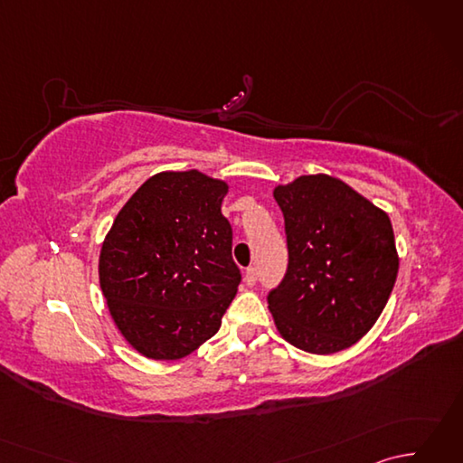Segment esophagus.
Returning <instances> with one entry per match:
<instances>
[{
	"label": "esophagus",
	"instance_id": "1",
	"mask_svg": "<svg viewBox=\"0 0 463 463\" xmlns=\"http://www.w3.org/2000/svg\"><path fill=\"white\" fill-rule=\"evenodd\" d=\"M257 279H259V272L254 267L247 269V272H244V282H247L249 287H254V284H257Z\"/></svg>",
	"mask_w": 463,
	"mask_h": 463
}]
</instances>
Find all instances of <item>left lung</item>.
<instances>
[{
    "label": "left lung",
    "mask_w": 463,
    "mask_h": 463,
    "mask_svg": "<svg viewBox=\"0 0 463 463\" xmlns=\"http://www.w3.org/2000/svg\"><path fill=\"white\" fill-rule=\"evenodd\" d=\"M274 199L288 242L287 274L269 294L277 330L304 352L346 350L376 324L394 288L390 216L330 175L279 184Z\"/></svg>",
    "instance_id": "1"
}]
</instances>
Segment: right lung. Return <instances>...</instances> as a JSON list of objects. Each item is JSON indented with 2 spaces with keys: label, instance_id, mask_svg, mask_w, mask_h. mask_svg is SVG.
Returning <instances> with one entry per match:
<instances>
[{
  "label": "right lung",
  "instance_id": "1",
  "mask_svg": "<svg viewBox=\"0 0 463 463\" xmlns=\"http://www.w3.org/2000/svg\"><path fill=\"white\" fill-rule=\"evenodd\" d=\"M229 184L163 171L123 204L99 254V284L115 326L151 360L189 356L221 328L239 290L232 229L221 213Z\"/></svg>",
  "mask_w": 463,
  "mask_h": 463
}]
</instances>
